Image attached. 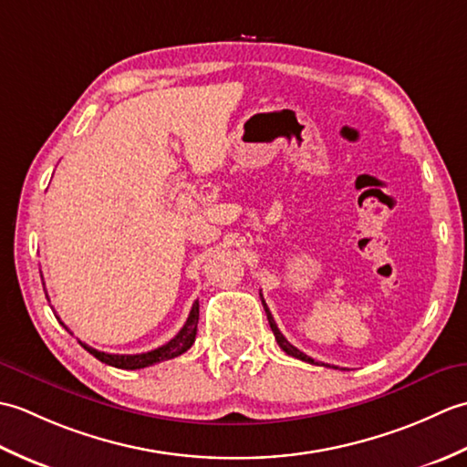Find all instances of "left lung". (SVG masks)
<instances>
[{
  "instance_id": "8db88e82",
  "label": "left lung",
  "mask_w": 467,
  "mask_h": 467,
  "mask_svg": "<svg viewBox=\"0 0 467 467\" xmlns=\"http://www.w3.org/2000/svg\"><path fill=\"white\" fill-rule=\"evenodd\" d=\"M263 296V295H261ZM263 306H265V313H266V319H269V325H271V331L275 333V339H276V343H279V347L281 349L286 353V355H291V357H296V359H301V361H306V363H313V365H317L315 363V359H311L309 355H305L303 351H299L296 349L295 345H291L289 341L285 339V335L279 331V327H276V323H275V319H273V315H271V311H269V306H266V303L263 301ZM327 367H331V365H327Z\"/></svg>"
}]
</instances>
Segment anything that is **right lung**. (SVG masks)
<instances>
[{
	"label": "right lung",
	"instance_id": "obj_1",
	"mask_svg": "<svg viewBox=\"0 0 467 467\" xmlns=\"http://www.w3.org/2000/svg\"><path fill=\"white\" fill-rule=\"evenodd\" d=\"M44 291H46V286H44ZM59 323H62V321H59ZM196 325H198V301H194L191 315H188V319H186L182 329L178 331L171 341L164 343L162 347H158V349L138 353V355H112V353L98 351V349H94V347L86 345L82 341H80V345L84 347L88 353L94 355L98 361H102L106 365L118 367V369H142V367H150L154 363L174 359V357L182 355L184 351L191 349L194 339H196Z\"/></svg>",
	"mask_w": 467,
	"mask_h": 467
}]
</instances>
